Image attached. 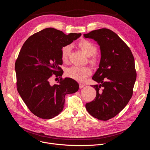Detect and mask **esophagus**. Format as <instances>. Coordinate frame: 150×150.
Masks as SVG:
<instances>
[{
  "label": "esophagus",
  "instance_id": "1",
  "mask_svg": "<svg viewBox=\"0 0 150 150\" xmlns=\"http://www.w3.org/2000/svg\"><path fill=\"white\" fill-rule=\"evenodd\" d=\"M79 88H83V87H84L85 85H83V84L82 83H79Z\"/></svg>",
  "mask_w": 150,
  "mask_h": 150
}]
</instances>
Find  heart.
Returning a JSON list of instances; mask_svg holds the SVG:
<instances>
[{"instance_id":"heart-1","label":"heart","mask_w":150,"mask_h":150,"mask_svg":"<svg viewBox=\"0 0 150 150\" xmlns=\"http://www.w3.org/2000/svg\"><path fill=\"white\" fill-rule=\"evenodd\" d=\"M78 46L88 56V62L93 65H96L98 61V57L96 53L97 48L93 42L88 40H82L78 42ZM71 49V45H67L62 47L61 59L63 62L67 63L68 61ZM65 74L68 77L75 81L83 82L92 74V69L88 66H72L66 69Z\"/></svg>"}]
</instances>
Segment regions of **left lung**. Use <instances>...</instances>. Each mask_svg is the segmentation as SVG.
<instances>
[{
    "label": "left lung",
    "instance_id": "obj_1",
    "mask_svg": "<svg viewBox=\"0 0 150 150\" xmlns=\"http://www.w3.org/2000/svg\"><path fill=\"white\" fill-rule=\"evenodd\" d=\"M83 36L97 41L101 55L92 78L100 83L92 85L96 97L85 108L94 117L108 120L119 113L132 96L137 78L134 57L129 47L109 29L94 30Z\"/></svg>",
    "mask_w": 150,
    "mask_h": 150
}]
</instances>
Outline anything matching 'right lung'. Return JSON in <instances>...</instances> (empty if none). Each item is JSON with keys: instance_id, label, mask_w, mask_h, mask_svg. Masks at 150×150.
I'll return each mask as SVG.
<instances>
[{"instance_id": "right-lung-1", "label": "right lung", "mask_w": 150, "mask_h": 150, "mask_svg": "<svg viewBox=\"0 0 150 150\" xmlns=\"http://www.w3.org/2000/svg\"><path fill=\"white\" fill-rule=\"evenodd\" d=\"M81 35L47 28L31 35L21 48L15 64L17 90L36 116L44 119L56 116L64 108L66 94L78 90V82L72 78H61L53 85L49 81L53 75L60 78L63 74L62 47Z\"/></svg>"}]
</instances>
